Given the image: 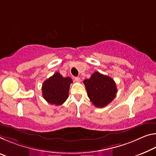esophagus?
Listing matches in <instances>:
<instances>
[{"mask_svg": "<svg viewBox=\"0 0 156 156\" xmlns=\"http://www.w3.org/2000/svg\"><path fill=\"white\" fill-rule=\"evenodd\" d=\"M74 80H75L76 82H77V83L80 82V78H79V77H75V78H74Z\"/></svg>", "mask_w": 156, "mask_h": 156, "instance_id": "1", "label": "esophagus"}]
</instances>
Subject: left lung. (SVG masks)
<instances>
[{
    "label": "left lung",
    "mask_w": 156,
    "mask_h": 156,
    "mask_svg": "<svg viewBox=\"0 0 156 156\" xmlns=\"http://www.w3.org/2000/svg\"><path fill=\"white\" fill-rule=\"evenodd\" d=\"M87 96L97 108H103L116 97V83L112 78L95 71L89 79L83 81Z\"/></svg>",
    "instance_id": "1"
}]
</instances>
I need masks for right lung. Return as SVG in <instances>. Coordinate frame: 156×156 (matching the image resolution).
Returning <instances> with one entry per match:
<instances>
[{
    "label": "right lung",
    "mask_w": 156,
    "mask_h": 156,
    "mask_svg": "<svg viewBox=\"0 0 156 156\" xmlns=\"http://www.w3.org/2000/svg\"><path fill=\"white\" fill-rule=\"evenodd\" d=\"M72 83L71 78L62 77L60 73H55L43 83L44 98L52 105H62L68 98L69 87Z\"/></svg>",
    "instance_id": "1"
}]
</instances>
